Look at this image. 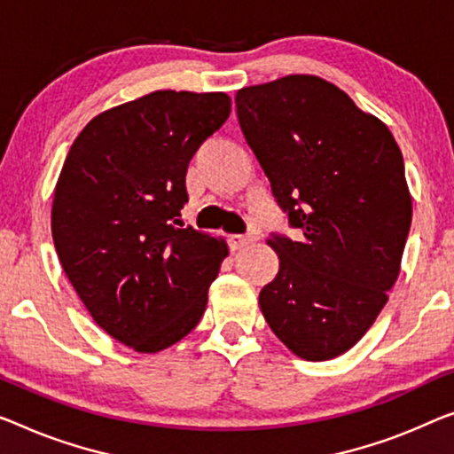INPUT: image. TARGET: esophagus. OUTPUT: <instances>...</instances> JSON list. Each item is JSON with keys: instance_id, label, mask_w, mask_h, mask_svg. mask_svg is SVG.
<instances>
[{"instance_id": "1", "label": "esophagus", "mask_w": 454, "mask_h": 454, "mask_svg": "<svg viewBox=\"0 0 454 454\" xmlns=\"http://www.w3.org/2000/svg\"><path fill=\"white\" fill-rule=\"evenodd\" d=\"M250 242H254L253 234H232L230 236V247H232L234 250L245 248L250 245Z\"/></svg>"}]
</instances>
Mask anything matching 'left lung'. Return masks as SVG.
<instances>
[{
  "instance_id": "left-lung-1",
  "label": "left lung",
  "mask_w": 454,
  "mask_h": 454,
  "mask_svg": "<svg viewBox=\"0 0 454 454\" xmlns=\"http://www.w3.org/2000/svg\"><path fill=\"white\" fill-rule=\"evenodd\" d=\"M250 151L297 239L270 234L279 273L259 306L306 361L361 340L400 275L411 224L403 157L389 128L342 90L289 75L236 93Z\"/></svg>"
}]
</instances>
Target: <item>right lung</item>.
<instances>
[{"label": "right lung", "mask_w": 454, "mask_h": 454, "mask_svg": "<svg viewBox=\"0 0 454 454\" xmlns=\"http://www.w3.org/2000/svg\"><path fill=\"white\" fill-rule=\"evenodd\" d=\"M230 116L226 93L154 91L93 118L52 200L59 261L98 326L138 353L198 326L224 240L181 224L185 175Z\"/></svg>", "instance_id": "add662e5"}]
</instances>
